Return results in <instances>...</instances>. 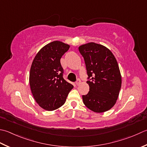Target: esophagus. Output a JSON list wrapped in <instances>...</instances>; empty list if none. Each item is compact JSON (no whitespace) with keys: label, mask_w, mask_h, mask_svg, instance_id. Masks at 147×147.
Returning <instances> with one entry per match:
<instances>
[{"label":"esophagus","mask_w":147,"mask_h":147,"mask_svg":"<svg viewBox=\"0 0 147 147\" xmlns=\"http://www.w3.org/2000/svg\"><path fill=\"white\" fill-rule=\"evenodd\" d=\"M80 84H81V80H80V79H78L76 82V85L77 86H78V85H80Z\"/></svg>","instance_id":"1"}]
</instances>
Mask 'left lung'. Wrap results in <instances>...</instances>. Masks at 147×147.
I'll return each instance as SVG.
<instances>
[{"label":"left lung","mask_w":147,"mask_h":147,"mask_svg":"<svg viewBox=\"0 0 147 147\" xmlns=\"http://www.w3.org/2000/svg\"><path fill=\"white\" fill-rule=\"evenodd\" d=\"M88 78L89 91L82 96L84 105L96 113L107 111L115 105L122 85L119 64L110 50L90 42L80 46Z\"/></svg>","instance_id":"left-lung-1"}]
</instances>
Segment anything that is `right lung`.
Masks as SVG:
<instances>
[{
	"mask_svg": "<svg viewBox=\"0 0 147 147\" xmlns=\"http://www.w3.org/2000/svg\"><path fill=\"white\" fill-rule=\"evenodd\" d=\"M70 46L55 41L44 46L32 63L29 83L36 102L47 111H53L64 104L73 85L64 79L60 59Z\"/></svg>",
	"mask_w": 147,
	"mask_h": 147,
	"instance_id": "right-lung-1",
	"label": "right lung"
}]
</instances>
